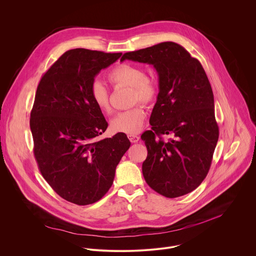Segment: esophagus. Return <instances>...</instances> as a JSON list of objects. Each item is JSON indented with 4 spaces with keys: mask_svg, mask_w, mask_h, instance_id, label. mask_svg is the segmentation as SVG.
<instances>
[{
    "mask_svg": "<svg viewBox=\"0 0 256 256\" xmlns=\"http://www.w3.org/2000/svg\"><path fill=\"white\" fill-rule=\"evenodd\" d=\"M128 139L130 140L131 143H137L140 140V137L137 135H134V134H129Z\"/></svg>",
    "mask_w": 256,
    "mask_h": 256,
    "instance_id": "obj_1",
    "label": "esophagus"
}]
</instances>
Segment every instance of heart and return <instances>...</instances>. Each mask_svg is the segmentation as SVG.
<instances>
[{
  "label": "heart",
  "instance_id": "heart-1",
  "mask_svg": "<svg viewBox=\"0 0 256 256\" xmlns=\"http://www.w3.org/2000/svg\"><path fill=\"white\" fill-rule=\"evenodd\" d=\"M108 80L114 86H130L133 102H141L145 104L154 102L158 94V86L154 78L145 74L143 68L130 63L115 66L108 74ZM90 96L96 108L104 113L111 111L110 94L106 88L100 82H94L90 86ZM146 113L142 106L117 114L110 123L114 132L136 134L143 128Z\"/></svg>",
  "mask_w": 256,
  "mask_h": 256
}]
</instances>
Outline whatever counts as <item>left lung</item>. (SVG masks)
<instances>
[{
	"label": "left lung",
	"mask_w": 256,
	"mask_h": 256,
	"mask_svg": "<svg viewBox=\"0 0 256 256\" xmlns=\"http://www.w3.org/2000/svg\"><path fill=\"white\" fill-rule=\"evenodd\" d=\"M124 60L152 65L158 74L152 129L141 136L148 150L144 178L164 197L185 195L206 178L219 139L207 74L182 45L170 41L127 52L120 61ZM162 134L173 138L164 142Z\"/></svg>",
	"instance_id": "obj_1"
}]
</instances>
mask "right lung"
<instances>
[{"instance_id":"obj_1","label":"right lung","mask_w":256,"mask_h":256,"mask_svg":"<svg viewBox=\"0 0 256 256\" xmlns=\"http://www.w3.org/2000/svg\"><path fill=\"white\" fill-rule=\"evenodd\" d=\"M121 55L69 50L37 86L30 124L38 168L59 196L76 205L92 204L106 195L131 145L124 133L96 140L108 124L90 96L96 76Z\"/></svg>"}]
</instances>
